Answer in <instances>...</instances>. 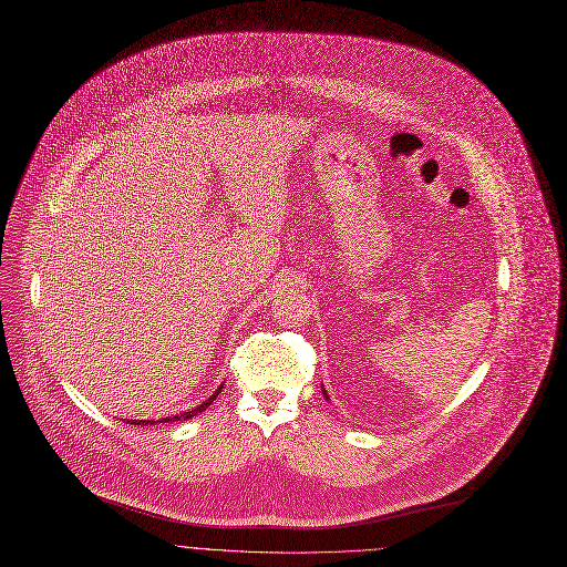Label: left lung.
I'll list each match as a JSON object with an SVG mask.
<instances>
[{
    "label": "left lung",
    "instance_id": "obj_1",
    "mask_svg": "<svg viewBox=\"0 0 567 567\" xmlns=\"http://www.w3.org/2000/svg\"><path fill=\"white\" fill-rule=\"evenodd\" d=\"M322 394H324V399H329V396H327V390H324V388H322Z\"/></svg>",
    "mask_w": 567,
    "mask_h": 567
}]
</instances>
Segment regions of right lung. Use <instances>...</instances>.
Listing matches in <instances>:
<instances>
[{
  "mask_svg": "<svg viewBox=\"0 0 567 567\" xmlns=\"http://www.w3.org/2000/svg\"><path fill=\"white\" fill-rule=\"evenodd\" d=\"M220 392H223V385H220V388H218V390H216V392H214V394H212L203 405H198L196 410L182 412V414H177V416H166V419H162V421H135V425H155V423H168V421H182V419L186 421V419H194V416L203 414V412H205V410H207V408L218 399V394H220ZM126 423H128V421H126ZM131 423H133V421H131Z\"/></svg>",
  "mask_w": 567,
  "mask_h": 567,
  "instance_id": "add662e5",
  "label": "right lung"
}]
</instances>
